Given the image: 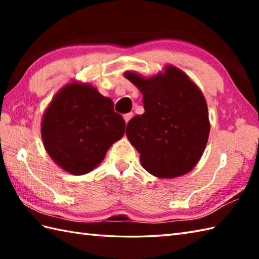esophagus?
Here are the masks:
<instances>
[{
    "instance_id": "esophagus-1",
    "label": "esophagus",
    "mask_w": 259,
    "mask_h": 259,
    "mask_svg": "<svg viewBox=\"0 0 259 259\" xmlns=\"http://www.w3.org/2000/svg\"><path fill=\"white\" fill-rule=\"evenodd\" d=\"M133 115H134V113L133 112H129V113H125L124 115H123V119H124V121H125V123H128L129 122V120L133 118Z\"/></svg>"
}]
</instances>
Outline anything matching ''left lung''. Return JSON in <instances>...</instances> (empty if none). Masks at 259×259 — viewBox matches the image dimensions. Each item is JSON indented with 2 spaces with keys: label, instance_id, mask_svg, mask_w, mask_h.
Instances as JSON below:
<instances>
[{
  "label": "left lung",
  "instance_id": "8db88e82",
  "mask_svg": "<svg viewBox=\"0 0 259 259\" xmlns=\"http://www.w3.org/2000/svg\"><path fill=\"white\" fill-rule=\"evenodd\" d=\"M124 76L142 93L145 112L131 119L125 131L140 153L142 167L160 178L190 171L205 150L210 129L200 90L170 65L163 74L150 79L133 72Z\"/></svg>",
  "mask_w": 259,
  "mask_h": 259
}]
</instances>
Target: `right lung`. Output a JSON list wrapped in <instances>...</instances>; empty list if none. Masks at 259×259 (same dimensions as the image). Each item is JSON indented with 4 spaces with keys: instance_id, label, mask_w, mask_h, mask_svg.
I'll return each mask as SVG.
<instances>
[{
    "instance_id": "1",
    "label": "right lung",
    "mask_w": 259,
    "mask_h": 259,
    "mask_svg": "<svg viewBox=\"0 0 259 259\" xmlns=\"http://www.w3.org/2000/svg\"><path fill=\"white\" fill-rule=\"evenodd\" d=\"M124 128L111 99L89 84L70 83L46 110L41 135L46 150L60 167L84 175L103 160L113 142L124 135Z\"/></svg>"
}]
</instances>
